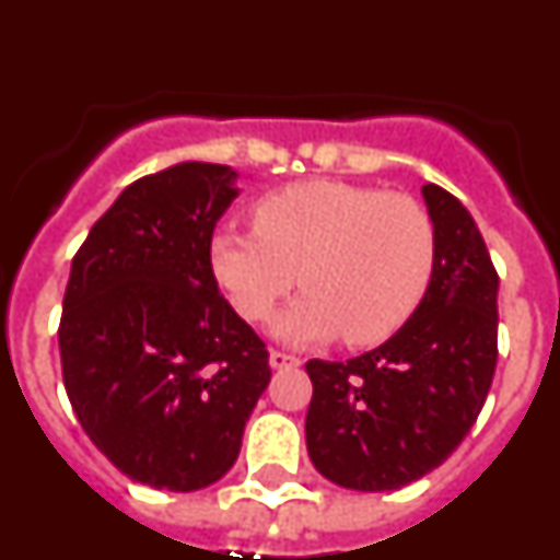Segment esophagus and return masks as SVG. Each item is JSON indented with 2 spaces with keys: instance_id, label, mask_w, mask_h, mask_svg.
I'll return each mask as SVG.
<instances>
[{
  "instance_id": "34e87169",
  "label": "esophagus",
  "mask_w": 560,
  "mask_h": 560,
  "mask_svg": "<svg viewBox=\"0 0 560 560\" xmlns=\"http://www.w3.org/2000/svg\"><path fill=\"white\" fill-rule=\"evenodd\" d=\"M269 364L271 370H289V368H300V359L291 353H283V350H271Z\"/></svg>"
}]
</instances>
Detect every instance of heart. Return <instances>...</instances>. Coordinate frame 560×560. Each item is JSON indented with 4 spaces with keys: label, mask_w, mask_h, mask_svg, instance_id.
<instances>
[{
    "label": "heart",
    "mask_w": 560,
    "mask_h": 560,
    "mask_svg": "<svg viewBox=\"0 0 560 560\" xmlns=\"http://www.w3.org/2000/svg\"><path fill=\"white\" fill-rule=\"evenodd\" d=\"M252 215L255 230L212 232V277L249 323H264L300 280L305 291L275 319L291 345L336 336L378 345L409 323L432 285L438 232L409 196L308 179L264 196Z\"/></svg>",
    "instance_id": "1"
}]
</instances>
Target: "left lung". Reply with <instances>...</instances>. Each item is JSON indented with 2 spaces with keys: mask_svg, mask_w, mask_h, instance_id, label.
<instances>
[{
  "mask_svg": "<svg viewBox=\"0 0 560 560\" xmlns=\"http://www.w3.org/2000/svg\"><path fill=\"white\" fill-rule=\"evenodd\" d=\"M438 232L432 285L409 323L348 361L311 359L305 443L325 479L395 491L427 477L471 432L497 370L499 277L452 192L423 185Z\"/></svg>",
  "mask_w": 560,
  "mask_h": 560,
  "instance_id": "8db88e82",
  "label": "left lung"
}]
</instances>
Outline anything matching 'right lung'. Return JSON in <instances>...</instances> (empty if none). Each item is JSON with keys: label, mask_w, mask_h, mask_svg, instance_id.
I'll return each mask as SVG.
<instances>
[{"label": "right lung", "mask_w": 560, "mask_h": 560, "mask_svg": "<svg viewBox=\"0 0 560 560\" xmlns=\"http://www.w3.org/2000/svg\"><path fill=\"white\" fill-rule=\"evenodd\" d=\"M237 173L179 162L142 176L72 257L63 387L108 463L160 491H201L241 452L269 387V350L221 296L210 237Z\"/></svg>", "instance_id": "add662e5"}]
</instances>
